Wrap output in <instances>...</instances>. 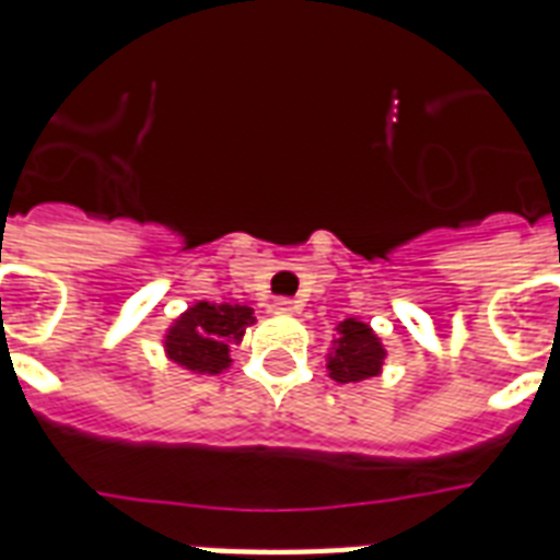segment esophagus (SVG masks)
I'll list each match as a JSON object with an SVG mask.
<instances>
[{"label": "esophagus", "mask_w": 560, "mask_h": 560, "mask_svg": "<svg viewBox=\"0 0 560 560\" xmlns=\"http://www.w3.org/2000/svg\"><path fill=\"white\" fill-rule=\"evenodd\" d=\"M272 314H296L299 311V302L296 299H276V302H272Z\"/></svg>", "instance_id": "esophagus-1"}]
</instances>
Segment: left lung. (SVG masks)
<instances>
[{"label": "left lung", "instance_id": "obj_1", "mask_svg": "<svg viewBox=\"0 0 560 560\" xmlns=\"http://www.w3.org/2000/svg\"><path fill=\"white\" fill-rule=\"evenodd\" d=\"M337 340L328 351V374L337 383H360L369 377H377L383 372V349L381 337L360 319H342L337 325Z\"/></svg>", "mask_w": 560, "mask_h": 560}]
</instances>
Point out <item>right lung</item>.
<instances>
[{
	"label": "right lung",
	"instance_id": "1",
	"mask_svg": "<svg viewBox=\"0 0 560 560\" xmlns=\"http://www.w3.org/2000/svg\"><path fill=\"white\" fill-rule=\"evenodd\" d=\"M255 325L253 307L194 302L165 331V354L171 363L194 374H220L232 366L229 351L244 340V331Z\"/></svg>",
	"mask_w": 560,
	"mask_h": 560
}]
</instances>
